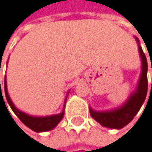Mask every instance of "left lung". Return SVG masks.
<instances>
[{"mask_svg": "<svg viewBox=\"0 0 152 152\" xmlns=\"http://www.w3.org/2000/svg\"><path fill=\"white\" fill-rule=\"evenodd\" d=\"M136 40L139 42L138 39H136ZM139 51L140 58H142V71L136 92H134L130 96L129 100L123 106L116 110L110 112H95L90 109L91 116L104 127L112 129H122L129 123H131V121L137 114V113L145 101L148 91V63L145 54L140 45Z\"/></svg>", "mask_w": 152, "mask_h": 152, "instance_id": "1", "label": "left lung"}]
</instances>
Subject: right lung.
Wrapping results in <instances>:
<instances>
[{"mask_svg":"<svg viewBox=\"0 0 152 152\" xmlns=\"http://www.w3.org/2000/svg\"><path fill=\"white\" fill-rule=\"evenodd\" d=\"M4 92H5L6 100H7L8 104H10V108H12V110L14 112V113L18 116V118L27 127H28L29 129H31L32 131H34V132H47V131L52 130L53 128H55L58 124V123L62 120V118L64 116V111L59 114L47 116V117H34V116L28 115V114L24 113L23 112L19 111L14 106V104H12V100H10V96L8 94L6 77L4 78ZM1 95H2V94Z\"/></svg>","mask_w":152,"mask_h":152,"instance_id":"obj_1","label":"right lung"}]
</instances>
